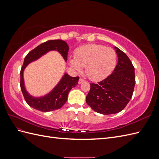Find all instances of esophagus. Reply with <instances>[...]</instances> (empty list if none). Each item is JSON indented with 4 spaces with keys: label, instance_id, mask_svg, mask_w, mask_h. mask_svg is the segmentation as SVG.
I'll use <instances>...</instances> for the list:
<instances>
[{
    "label": "esophagus",
    "instance_id": "34e87169",
    "mask_svg": "<svg viewBox=\"0 0 159 159\" xmlns=\"http://www.w3.org/2000/svg\"><path fill=\"white\" fill-rule=\"evenodd\" d=\"M84 80L82 78H80V79L79 80V81H78L79 84H82V83H84Z\"/></svg>",
    "mask_w": 159,
    "mask_h": 159
}]
</instances>
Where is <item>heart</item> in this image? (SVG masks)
Masks as SVG:
<instances>
[{"instance_id": "1", "label": "heart", "mask_w": 159, "mask_h": 159, "mask_svg": "<svg viewBox=\"0 0 159 159\" xmlns=\"http://www.w3.org/2000/svg\"><path fill=\"white\" fill-rule=\"evenodd\" d=\"M117 63V54L113 48L100 44H87L78 48L75 57H69V64L74 70L85 74L93 81L102 80L111 73Z\"/></svg>"}]
</instances>
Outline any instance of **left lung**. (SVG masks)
<instances>
[{
	"mask_svg": "<svg viewBox=\"0 0 159 159\" xmlns=\"http://www.w3.org/2000/svg\"><path fill=\"white\" fill-rule=\"evenodd\" d=\"M118 62L112 74L98 84H90L86 103L103 115L117 113L131 99L135 85L134 68L128 56L115 47Z\"/></svg>",
	"mask_w": 159,
	"mask_h": 159,
	"instance_id": "obj_1",
	"label": "left lung"
}]
</instances>
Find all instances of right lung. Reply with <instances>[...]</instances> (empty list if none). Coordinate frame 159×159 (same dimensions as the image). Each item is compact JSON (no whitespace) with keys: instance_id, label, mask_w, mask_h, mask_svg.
<instances>
[{"instance_id":"right-lung-1","label":"right lung","mask_w":159,"mask_h":159,"mask_svg":"<svg viewBox=\"0 0 159 159\" xmlns=\"http://www.w3.org/2000/svg\"><path fill=\"white\" fill-rule=\"evenodd\" d=\"M53 50L58 52L64 60L67 61L69 50L68 44L61 40H48L38 46L28 53L24 60L20 71V88L25 99L31 107L42 112L52 111L63 106L68 99L70 91L78 85L80 79L78 76L71 77L65 73L58 84L48 94L39 98L33 97L29 94L25 85L24 70L31 62L37 60L46 53Z\"/></svg>"}]
</instances>
